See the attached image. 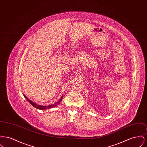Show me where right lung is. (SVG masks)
<instances>
[{
    "mask_svg": "<svg viewBox=\"0 0 147 147\" xmlns=\"http://www.w3.org/2000/svg\"><path fill=\"white\" fill-rule=\"evenodd\" d=\"M24 96L28 100V102H29L31 105H32L34 107H36V109H40V110H45V109H51V108H52V107H55V106H56V105L59 104L60 103V102L62 101V98H63V96H62V98L59 99V100H58V102H57L56 103L53 104V105H49V106H40V105H37L36 104H35L34 102H33L32 101H31V100H30L28 98H27L26 96L24 95Z\"/></svg>",
    "mask_w": 147,
    "mask_h": 147,
    "instance_id": "add662e5",
    "label": "right lung"
}]
</instances>
